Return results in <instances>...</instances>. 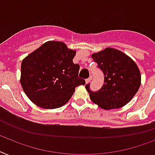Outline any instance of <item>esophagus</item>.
<instances>
[{
  "label": "esophagus",
  "instance_id": "obj_1",
  "mask_svg": "<svg viewBox=\"0 0 155 155\" xmlns=\"http://www.w3.org/2000/svg\"><path fill=\"white\" fill-rule=\"evenodd\" d=\"M91 79V77H89L87 78V79H86V80H85V81H86V84H88L89 82H90Z\"/></svg>",
  "mask_w": 155,
  "mask_h": 155
}]
</instances>
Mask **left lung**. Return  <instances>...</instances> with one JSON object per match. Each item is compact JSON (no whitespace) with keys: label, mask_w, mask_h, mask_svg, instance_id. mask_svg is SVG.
Listing matches in <instances>:
<instances>
[{"label":"left lung","mask_w":155,"mask_h":155,"mask_svg":"<svg viewBox=\"0 0 155 155\" xmlns=\"http://www.w3.org/2000/svg\"><path fill=\"white\" fill-rule=\"evenodd\" d=\"M93 60L98 64L104 75L103 87L97 91L85 85L91 100L104 110L125 106L136 94L141 84V74L131 58L122 51L107 48L93 53Z\"/></svg>","instance_id":"8db88e82"}]
</instances>
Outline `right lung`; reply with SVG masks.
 <instances>
[{"mask_svg": "<svg viewBox=\"0 0 155 155\" xmlns=\"http://www.w3.org/2000/svg\"><path fill=\"white\" fill-rule=\"evenodd\" d=\"M75 53L64 43L48 41L24 59L21 84L32 103L45 109L60 107L76 87L85 84L78 76L80 65L72 61Z\"/></svg>", "mask_w": 155, "mask_h": 155, "instance_id": "1", "label": "right lung"}]
</instances>
